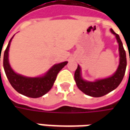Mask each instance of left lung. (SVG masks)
<instances>
[{
    "label": "left lung",
    "mask_w": 130,
    "mask_h": 130,
    "mask_svg": "<svg viewBox=\"0 0 130 130\" xmlns=\"http://www.w3.org/2000/svg\"><path fill=\"white\" fill-rule=\"evenodd\" d=\"M110 31L112 34L114 35L118 44V51L120 57L119 65L116 71L111 76L104 79H96L94 82L86 81L82 78V68L78 65L77 69L74 73V80L79 90H82L83 93L87 95L94 98H100L111 92L112 90H115L119 86L125 73L127 58L125 51L123 48V43L121 42L119 35L116 34L113 31V30L111 28Z\"/></svg>",
    "instance_id": "left-lung-1"
}]
</instances>
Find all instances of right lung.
Returning <instances> with one entry per match:
<instances>
[{"instance_id": "add662e5", "label": "right lung", "mask_w": 130, "mask_h": 130, "mask_svg": "<svg viewBox=\"0 0 130 130\" xmlns=\"http://www.w3.org/2000/svg\"><path fill=\"white\" fill-rule=\"evenodd\" d=\"M14 36V35L10 39L3 56V68L5 74L10 84L19 93L32 98L42 97L51 90L56 81L57 74L68 64V62L65 61L58 64H55L44 75L37 77L25 76L20 74L16 73L11 68L9 62L10 43Z\"/></svg>"}]
</instances>
